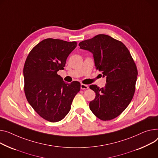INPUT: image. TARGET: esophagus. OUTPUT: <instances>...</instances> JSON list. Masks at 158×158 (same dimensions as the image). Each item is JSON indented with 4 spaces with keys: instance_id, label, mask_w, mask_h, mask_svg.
Instances as JSON below:
<instances>
[{
    "instance_id": "obj_1",
    "label": "esophagus",
    "mask_w": 158,
    "mask_h": 158,
    "mask_svg": "<svg viewBox=\"0 0 158 158\" xmlns=\"http://www.w3.org/2000/svg\"><path fill=\"white\" fill-rule=\"evenodd\" d=\"M81 89L82 90H85V89H88V86L86 85H84V84H81Z\"/></svg>"
}]
</instances>
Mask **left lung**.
<instances>
[{"mask_svg":"<svg viewBox=\"0 0 158 158\" xmlns=\"http://www.w3.org/2000/svg\"><path fill=\"white\" fill-rule=\"evenodd\" d=\"M79 46L92 52L96 69L106 76L104 88L89 86L96 94L89 109L102 121L113 119L127 109L133 97L138 75L135 63L122 42L107 35H97Z\"/></svg>","mask_w":158,"mask_h":158,"instance_id":"1","label":"left lung"}]
</instances>
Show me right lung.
Returning <instances> with one entry per match:
<instances>
[{"label": "right lung", "instance_id": "obj_1", "mask_svg": "<svg viewBox=\"0 0 158 158\" xmlns=\"http://www.w3.org/2000/svg\"><path fill=\"white\" fill-rule=\"evenodd\" d=\"M76 46V41L46 39L32 48L26 59L23 76L27 100L41 118L49 122L66 116L80 91V82L67 84L57 73Z\"/></svg>", "mask_w": 158, "mask_h": 158}]
</instances>
